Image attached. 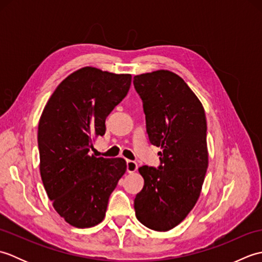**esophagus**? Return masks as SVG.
Returning a JSON list of instances; mask_svg holds the SVG:
<instances>
[{"label":"esophagus","instance_id":"1","mask_svg":"<svg viewBox=\"0 0 262 262\" xmlns=\"http://www.w3.org/2000/svg\"><path fill=\"white\" fill-rule=\"evenodd\" d=\"M126 168H127V172H128V173H134V172L137 170V163L135 162V161L127 160Z\"/></svg>","mask_w":262,"mask_h":262}]
</instances>
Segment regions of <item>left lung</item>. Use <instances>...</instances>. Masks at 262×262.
I'll return each mask as SVG.
<instances>
[{"instance_id":"obj_1","label":"left lung","mask_w":262,"mask_h":262,"mask_svg":"<svg viewBox=\"0 0 262 262\" xmlns=\"http://www.w3.org/2000/svg\"><path fill=\"white\" fill-rule=\"evenodd\" d=\"M143 101L149 142L161 147L159 168L138 171L144 187L136 194L137 220L154 231L173 229L196 205L208 166L207 124L202 102L173 72L134 76Z\"/></svg>"}]
</instances>
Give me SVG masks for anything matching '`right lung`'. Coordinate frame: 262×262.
Instances as JSON below:
<instances>
[{"label": "right lung", "mask_w": 262, "mask_h": 262, "mask_svg": "<svg viewBox=\"0 0 262 262\" xmlns=\"http://www.w3.org/2000/svg\"><path fill=\"white\" fill-rule=\"evenodd\" d=\"M130 74L91 66L70 74L49 98L39 120L40 176L55 210L80 229L102 222L111 192L126 172L121 158L90 154L104 135L105 118L130 88Z\"/></svg>", "instance_id": "1"}]
</instances>
